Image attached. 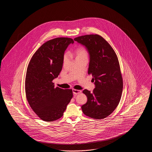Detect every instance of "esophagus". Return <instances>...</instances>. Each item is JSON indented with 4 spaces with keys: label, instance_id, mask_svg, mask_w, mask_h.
Segmentation results:
<instances>
[{
    "label": "esophagus",
    "instance_id": "esophagus-1",
    "mask_svg": "<svg viewBox=\"0 0 152 152\" xmlns=\"http://www.w3.org/2000/svg\"><path fill=\"white\" fill-rule=\"evenodd\" d=\"M73 94H80L81 92V91L78 90V89H73Z\"/></svg>",
    "mask_w": 152,
    "mask_h": 152
}]
</instances>
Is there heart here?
<instances>
[{
	"instance_id": "heart-1",
	"label": "heart",
	"mask_w": 152,
	"mask_h": 152,
	"mask_svg": "<svg viewBox=\"0 0 152 152\" xmlns=\"http://www.w3.org/2000/svg\"><path fill=\"white\" fill-rule=\"evenodd\" d=\"M74 55L76 58V60L83 58H88V55L87 49L83 47H81L77 48L74 52ZM66 56L65 55L64 57V61L66 59Z\"/></svg>"
}]
</instances>
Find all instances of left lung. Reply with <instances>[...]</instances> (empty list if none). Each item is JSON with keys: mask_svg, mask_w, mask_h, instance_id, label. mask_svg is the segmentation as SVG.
Listing matches in <instances>:
<instances>
[{"mask_svg": "<svg viewBox=\"0 0 152 152\" xmlns=\"http://www.w3.org/2000/svg\"><path fill=\"white\" fill-rule=\"evenodd\" d=\"M74 40L84 45L90 56L88 73L92 75L95 88L84 89L86 104L81 106L85 115L96 120L109 116L121 100L123 81L115 52L108 42L97 34L79 36Z\"/></svg>", "mask_w": 152, "mask_h": 152, "instance_id": "8db88e82", "label": "left lung"}]
</instances>
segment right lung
<instances>
[{
    "instance_id": "add662e5",
    "label": "right lung",
    "mask_w": 152,
    "mask_h": 152,
    "mask_svg": "<svg viewBox=\"0 0 152 152\" xmlns=\"http://www.w3.org/2000/svg\"><path fill=\"white\" fill-rule=\"evenodd\" d=\"M72 39L57 37L44 43L27 69L25 91L31 108L44 121L59 119L73 97L72 90L55 87L52 82L62 69L65 50Z\"/></svg>"
}]
</instances>
